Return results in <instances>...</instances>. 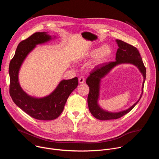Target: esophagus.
Listing matches in <instances>:
<instances>
[{
    "instance_id": "esophagus-1",
    "label": "esophagus",
    "mask_w": 159,
    "mask_h": 159,
    "mask_svg": "<svg viewBox=\"0 0 159 159\" xmlns=\"http://www.w3.org/2000/svg\"><path fill=\"white\" fill-rule=\"evenodd\" d=\"M84 82H85V79H84V77H80L79 79V84H83Z\"/></svg>"
}]
</instances>
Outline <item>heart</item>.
Returning a JSON list of instances; mask_svg holds the SVG:
<instances>
[{
    "instance_id": "1",
    "label": "heart",
    "mask_w": 159,
    "mask_h": 159,
    "mask_svg": "<svg viewBox=\"0 0 159 159\" xmlns=\"http://www.w3.org/2000/svg\"><path fill=\"white\" fill-rule=\"evenodd\" d=\"M112 49L108 44H104L99 48H95L90 50L87 57L90 58H96V63H100L106 60L111 54Z\"/></svg>"
}]
</instances>
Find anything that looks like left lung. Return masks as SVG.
I'll return each instance as SVG.
<instances>
[{"instance_id": "left-lung-1", "label": "left lung", "mask_w": 159, "mask_h": 159, "mask_svg": "<svg viewBox=\"0 0 159 159\" xmlns=\"http://www.w3.org/2000/svg\"><path fill=\"white\" fill-rule=\"evenodd\" d=\"M116 41L119 47L116 54V61L104 63L96 66L90 72V75L86 80V84L89 87V93L87 98L89 109L94 117L101 120H116L125 115L139 102L143 92V86L146 79V68L138 49L121 40L116 39ZM121 63H131L139 68L144 79L143 85V93L138 101L128 110L119 113H109L102 110L97 102L100 82L101 79L108 73L112 67Z\"/></svg>"}]
</instances>
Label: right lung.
<instances>
[{
  "mask_svg": "<svg viewBox=\"0 0 159 159\" xmlns=\"http://www.w3.org/2000/svg\"><path fill=\"white\" fill-rule=\"evenodd\" d=\"M52 37L47 33L37 32L19 43L15 55L10 61L9 93L14 102L22 111L38 120H53L62 112L68 98L78 85L77 77L61 80L49 96L35 98L28 95L20 87L18 74L28 53L38 44L47 42Z\"/></svg>",
  "mask_w": 159,
  "mask_h": 159,
  "instance_id": "1",
  "label": "right lung"
}]
</instances>
